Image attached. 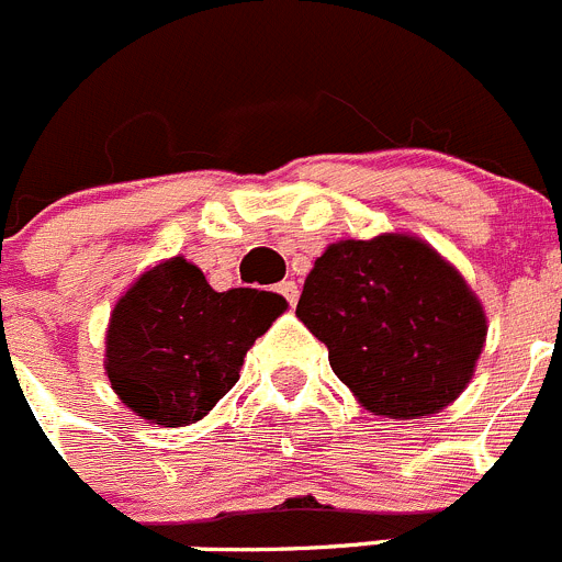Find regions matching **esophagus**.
Instances as JSON below:
<instances>
[{
	"instance_id": "1",
	"label": "esophagus",
	"mask_w": 562,
	"mask_h": 562,
	"mask_svg": "<svg viewBox=\"0 0 562 562\" xmlns=\"http://www.w3.org/2000/svg\"><path fill=\"white\" fill-rule=\"evenodd\" d=\"M278 295L284 297V301L290 303V306H295L297 295H301V292H297L295 281H281V284H278Z\"/></svg>"
}]
</instances>
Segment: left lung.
<instances>
[{
  "label": "left lung",
  "instance_id": "1",
  "mask_svg": "<svg viewBox=\"0 0 562 562\" xmlns=\"http://www.w3.org/2000/svg\"><path fill=\"white\" fill-rule=\"evenodd\" d=\"M297 317L359 404L387 418L449 406L471 382L487 334L480 297L418 236L328 245L306 276Z\"/></svg>",
  "mask_w": 562,
  "mask_h": 562
}]
</instances>
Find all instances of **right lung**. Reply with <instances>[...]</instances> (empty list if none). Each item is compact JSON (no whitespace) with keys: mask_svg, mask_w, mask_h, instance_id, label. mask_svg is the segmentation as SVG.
<instances>
[{"mask_svg":"<svg viewBox=\"0 0 562 562\" xmlns=\"http://www.w3.org/2000/svg\"><path fill=\"white\" fill-rule=\"evenodd\" d=\"M284 308L272 292H214L183 256L161 261L113 306L105 337L113 393L150 424H194L239 382L247 348Z\"/></svg>","mask_w":562,"mask_h":562,"instance_id":"obj_1","label":"right lung"}]
</instances>
